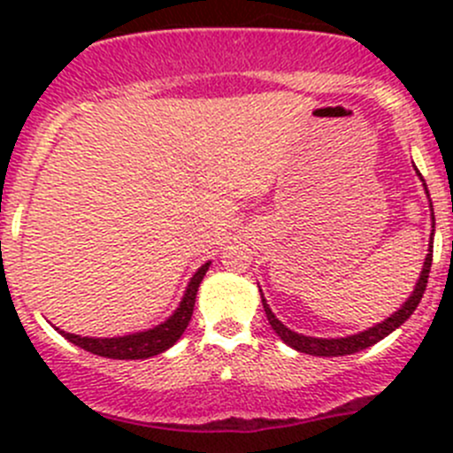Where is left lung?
I'll list each match as a JSON object with an SVG mask.
<instances>
[{"label":"left lung","instance_id":"left-lung-1","mask_svg":"<svg viewBox=\"0 0 453 453\" xmlns=\"http://www.w3.org/2000/svg\"><path fill=\"white\" fill-rule=\"evenodd\" d=\"M418 177H421V173H418ZM421 181L425 186L423 177H421ZM425 193H427V197H429L427 186H425ZM429 208H432V201H429ZM432 227H434V208H432ZM432 236H434V230H432ZM432 250H434V245H432V239H429V250H427L429 254L425 256L423 272H421V276H418L412 296H410V298L401 304V309H396L390 318L383 319V322H379V324H374V326H370L368 331L355 333V335H346V337H309V335H303V333H296V331H291V328H287L285 324H282L280 319L273 315L272 309H269L267 300H265L263 291H260L263 309H265V313H267V319H269V324H272L273 331H276V335L280 337L287 346H291V349L298 350V353L313 355V357H342V355L359 353V350L368 349V346L377 344V342H381L383 337L390 335V333L395 331V328H399L401 324H403L405 319L414 313V309L418 307V303H421V298L425 294V287H427L429 267H432Z\"/></svg>","mask_w":453,"mask_h":453}]
</instances>
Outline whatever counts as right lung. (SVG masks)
<instances>
[{
  "label": "right lung",
  "instance_id": "obj_1",
  "mask_svg": "<svg viewBox=\"0 0 453 453\" xmlns=\"http://www.w3.org/2000/svg\"><path fill=\"white\" fill-rule=\"evenodd\" d=\"M210 267V260L195 272V276L190 278L188 287L184 291V298H181L180 307L175 309V313L166 319V322L157 324L153 328H146V331L131 333V335L122 337H81L74 333L57 331L61 333L65 340H70L72 344L81 346L87 353L100 355V357L109 359H149L153 355L164 353V350L171 349L177 340L181 337V333L188 326L190 318H193L195 309V298H197V291L201 280H203L205 272Z\"/></svg>",
  "mask_w": 453,
  "mask_h": 453
}]
</instances>
